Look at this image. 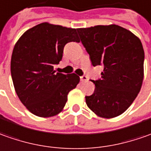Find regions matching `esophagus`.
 I'll return each mask as SVG.
<instances>
[{
  "mask_svg": "<svg viewBox=\"0 0 151 151\" xmlns=\"http://www.w3.org/2000/svg\"><path fill=\"white\" fill-rule=\"evenodd\" d=\"M88 78L86 75H83L80 77V80H81V82H86V81H88Z\"/></svg>",
  "mask_w": 151,
  "mask_h": 151,
  "instance_id": "esophagus-1",
  "label": "esophagus"
}]
</instances>
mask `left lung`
<instances>
[{
	"instance_id": "obj_1",
	"label": "left lung",
	"mask_w": 151,
	"mask_h": 151,
	"mask_svg": "<svg viewBox=\"0 0 151 151\" xmlns=\"http://www.w3.org/2000/svg\"><path fill=\"white\" fill-rule=\"evenodd\" d=\"M93 66L101 65V78L86 103L97 116L122 114L140 92L144 78L145 53L139 38L116 24L77 29Z\"/></svg>"
}]
</instances>
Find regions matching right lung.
I'll list each match as a JSON object with an SVG mask.
<instances>
[{
	"label": "right lung",
	"mask_w": 151,
	"mask_h": 151,
	"mask_svg": "<svg viewBox=\"0 0 151 151\" xmlns=\"http://www.w3.org/2000/svg\"><path fill=\"white\" fill-rule=\"evenodd\" d=\"M76 29L41 23L22 35L12 52L11 73L19 100L31 113L50 117L59 113L80 78L55 73L69 42L79 43Z\"/></svg>",
	"instance_id": "obj_1"
}]
</instances>
